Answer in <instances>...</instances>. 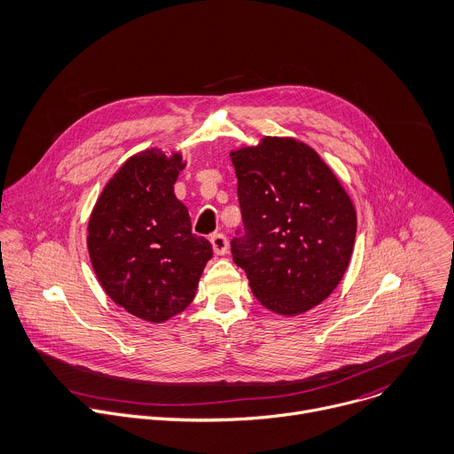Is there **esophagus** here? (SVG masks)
<instances>
[{"instance_id": "1", "label": "esophagus", "mask_w": 454, "mask_h": 454, "mask_svg": "<svg viewBox=\"0 0 454 454\" xmlns=\"http://www.w3.org/2000/svg\"><path fill=\"white\" fill-rule=\"evenodd\" d=\"M211 245H213L215 254H218V255H223L229 250V239L225 234H220V232L211 236Z\"/></svg>"}]
</instances>
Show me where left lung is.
Returning a JSON list of instances; mask_svg holds the SVG:
<instances>
[{"label": "left lung", "instance_id": "obj_1", "mask_svg": "<svg viewBox=\"0 0 454 454\" xmlns=\"http://www.w3.org/2000/svg\"><path fill=\"white\" fill-rule=\"evenodd\" d=\"M243 229L231 241L255 299L299 315L341 281L356 239V211L334 173L308 145L264 137L231 152Z\"/></svg>", "mask_w": 454, "mask_h": 454}]
</instances>
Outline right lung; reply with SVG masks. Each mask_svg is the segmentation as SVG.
I'll list each match as a JSON object with an SVG mask.
<instances>
[{"instance_id": "obj_1", "label": "right lung", "mask_w": 454, "mask_h": 454, "mask_svg": "<svg viewBox=\"0 0 454 454\" xmlns=\"http://www.w3.org/2000/svg\"><path fill=\"white\" fill-rule=\"evenodd\" d=\"M183 157L152 148L130 157L104 188L87 248L107 295L146 322H164L195 299L211 243L192 232L173 184Z\"/></svg>"}]
</instances>
